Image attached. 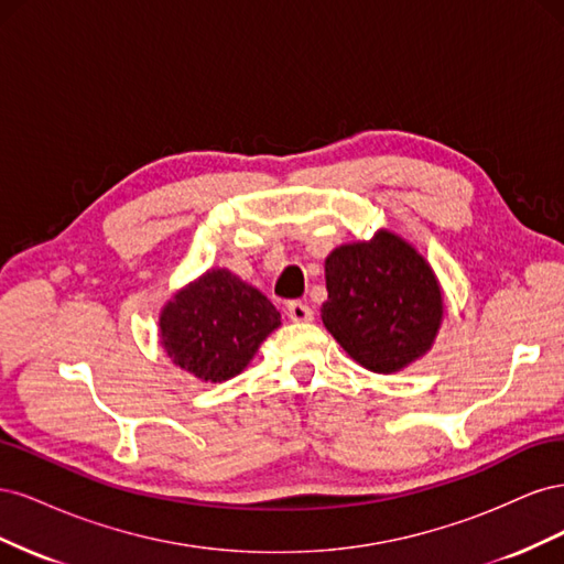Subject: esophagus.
Segmentation results:
<instances>
[{
  "instance_id": "esophagus-1",
  "label": "esophagus",
  "mask_w": 564,
  "mask_h": 564,
  "mask_svg": "<svg viewBox=\"0 0 564 564\" xmlns=\"http://www.w3.org/2000/svg\"><path fill=\"white\" fill-rule=\"evenodd\" d=\"M286 315H289V319H294V322H311L313 319V308L308 303L292 301V303H286Z\"/></svg>"
}]
</instances>
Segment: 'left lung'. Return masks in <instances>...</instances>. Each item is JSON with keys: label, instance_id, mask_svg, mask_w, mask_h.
Returning <instances> with one entry per match:
<instances>
[{"label": "left lung", "instance_id": "8db88e82", "mask_svg": "<svg viewBox=\"0 0 564 564\" xmlns=\"http://www.w3.org/2000/svg\"><path fill=\"white\" fill-rule=\"evenodd\" d=\"M322 322L357 365L392 373L431 348L442 292L423 256L392 232L344 245L324 261Z\"/></svg>", "mask_w": 564, "mask_h": 564}]
</instances>
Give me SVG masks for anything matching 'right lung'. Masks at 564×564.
Segmentation results:
<instances>
[{"label": "right lung", "instance_id": "right-lung-1", "mask_svg": "<svg viewBox=\"0 0 564 564\" xmlns=\"http://www.w3.org/2000/svg\"><path fill=\"white\" fill-rule=\"evenodd\" d=\"M278 327L280 313L259 289L228 270H209L164 305L160 338L174 365L220 383L240 373Z\"/></svg>", "mask_w": 564, "mask_h": 564}]
</instances>
